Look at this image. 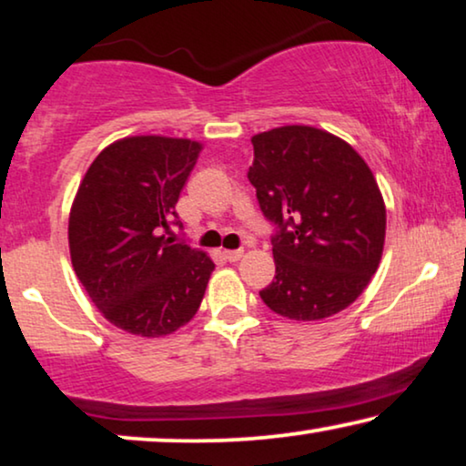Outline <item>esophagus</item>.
Listing matches in <instances>:
<instances>
[{"label":"esophagus","instance_id":"1","mask_svg":"<svg viewBox=\"0 0 466 466\" xmlns=\"http://www.w3.org/2000/svg\"><path fill=\"white\" fill-rule=\"evenodd\" d=\"M222 257H225L227 260H231V263H235V260H239L241 257H244V250H225L222 252Z\"/></svg>","mask_w":466,"mask_h":466}]
</instances>
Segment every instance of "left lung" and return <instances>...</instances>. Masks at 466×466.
Returning a JSON list of instances; mask_svg holds the SVG:
<instances>
[{
	"mask_svg": "<svg viewBox=\"0 0 466 466\" xmlns=\"http://www.w3.org/2000/svg\"><path fill=\"white\" fill-rule=\"evenodd\" d=\"M248 180L279 231L276 278L260 299L276 314L314 322L339 314L371 282L386 238V206L359 152L333 133L286 125L252 137Z\"/></svg>",
	"mask_w": 466,
	"mask_h": 466,
	"instance_id": "obj_1",
	"label": "left lung"
}]
</instances>
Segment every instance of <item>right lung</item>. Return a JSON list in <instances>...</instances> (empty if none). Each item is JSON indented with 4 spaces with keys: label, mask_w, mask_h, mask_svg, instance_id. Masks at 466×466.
<instances>
[{
    "label": "right lung",
    "mask_w": 466,
    "mask_h": 466,
    "mask_svg": "<svg viewBox=\"0 0 466 466\" xmlns=\"http://www.w3.org/2000/svg\"><path fill=\"white\" fill-rule=\"evenodd\" d=\"M203 144L133 136L107 146L69 209V254L106 320L137 337H165L193 320L214 260L174 244L176 203Z\"/></svg>",
    "instance_id": "add662e5"
}]
</instances>
